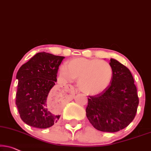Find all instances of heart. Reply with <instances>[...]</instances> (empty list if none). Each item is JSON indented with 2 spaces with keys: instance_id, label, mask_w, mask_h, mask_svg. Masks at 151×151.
<instances>
[{
  "instance_id": "heart-1",
  "label": "heart",
  "mask_w": 151,
  "mask_h": 151,
  "mask_svg": "<svg viewBox=\"0 0 151 151\" xmlns=\"http://www.w3.org/2000/svg\"><path fill=\"white\" fill-rule=\"evenodd\" d=\"M62 79L78 80L81 91L96 95L108 88L112 80L113 71L108 62L79 58L67 62L59 71Z\"/></svg>"
}]
</instances>
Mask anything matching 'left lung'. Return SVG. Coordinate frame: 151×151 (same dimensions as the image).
<instances>
[{"label":"left lung","instance_id":"obj_1","mask_svg":"<svg viewBox=\"0 0 151 151\" xmlns=\"http://www.w3.org/2000/svg\"><path fill=\"white\" fill-rule=\"evenodd\" d=\"M111 84L102 93L89 96L86 116L96 129L116 132L132 123L136 115L139 98L132 74L127 67L111 58Z\"/></svg>","mask_w":151,"mask_h":151}]
</instances>
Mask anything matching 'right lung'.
<instances>
[{
  "mask_svg": "<svg viewBox=\"0 0 151 151\" xmlns=\"http://www.w3.org/2000/svg\"><path fill=\"white\" fill-rule=\"evenodd\" d=\"M64 56L39 52L21 66L16 104L21 119L28 125L39 129L52 127L60 115L52 113L47 108L49 93L56 82L58 67Z\"/></svg>",
  "mask_w": 151,
  "mask_h": 151,
  "instance_id": "right-lung-1",
  "label": "right lung"
}]
</instances>
